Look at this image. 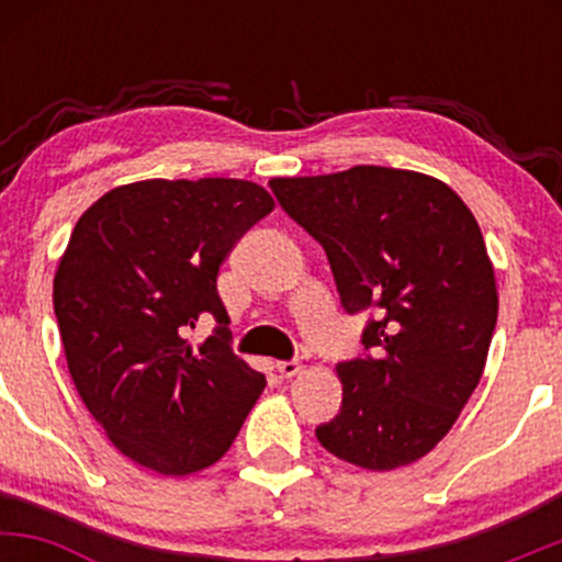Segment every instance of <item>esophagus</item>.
Returning a JSON list of instances; mask_svg holds the SVG:
<instances>
[{
	"instance_id": "1",
	"label": "esophagus",
	"mask_w": 562,
	"mask_h": 562,
	"mask_svg": "<svg viewBox=\"0 0 562 562\" xmlns=\"http://www.w3.org/2000/svg\"><path fill=\"white\" fill-rule=\"evenodd\" d=\"M301 370H303V364L299 362V359H290V362H277V372H280V378H295Z\"/></svg>"
}]
</instances>
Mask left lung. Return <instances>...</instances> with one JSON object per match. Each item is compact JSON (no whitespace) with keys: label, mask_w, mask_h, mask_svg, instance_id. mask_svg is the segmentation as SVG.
Wrapping results in <instances>:
<instances>
[{"label":"left lung","mask_w":562,"mask_h":562,"mask_svg":"<svg viewBox=\"0 0 562 562\" xmlns=\"http://www.w3.org/2000/svg\"><path fill=\"white\" fill-rule=\"evenodd\" d=\"M269 187L325 248L346 312H375L370 353L335 367L344 402L319 443L364 470L412 465L449 434L486 367L499 295L479 222L420 171L353 166Z\"/></svg>","instance_id":"left-lung-1"}]
</instances>
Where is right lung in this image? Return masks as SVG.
<instances>
[{"label":"right lung","instance_id":"add662e5","mask_svg":"<svg viewBox=\"0 0 562 562\" xmlns=\"http://www.w3.org/2000/svg\"><path fill=\"white\" fill-rule=\"evenodd\" d=\"M274 211L245 179H142L113 187L76 222L53 301L89 415L121 454L160 475H190L227 454L267 378L229 348L218 269ZM200 313L216 336L183 338Z\"/></svg>","mask_w":562,"mask_h":562}]
</instances>
